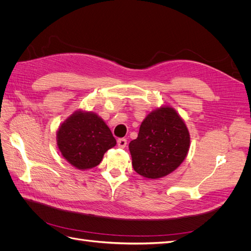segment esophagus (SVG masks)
<instances>
[{"label": "esophagus", "instance_id": "1", "mask_svg": "<svg viewBox=\"0 0 251 251\" xmlns=\"http://www.w3.org/2000/svg\"><path fill=\"white\" fill-rule=\"evenodd\" d=\"M117 144H118L119 148L125 149L126 147V138H119L117 140Z\"/></svg>", "mask_w": 251, "mask_h": 251}]
</instances>
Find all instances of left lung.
<instances>
[{
  "mask_svg": "<svg viewBox=\"0 0 251 251\" xmlns=\"http://www.w3.org/2000/svg\"><path fill=\"white\" fill-rule=\"evenodd\" d=\"M189 148L184 121L170 107L150 113L142 121L138 137L128 144L135 172L149 179L169 175L183 162Z\"/></svg>",
  "mask_w": 251,
  "mask_h": 251,
  "instance_id": "8db88e82",
  "label": "left lung"
}]
</instances>
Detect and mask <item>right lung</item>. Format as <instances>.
Segmentation results:
<instances>
[{"label": "right lung", "mask_w": 251, "mask_h": 251, "mask_svg": "<svg viewBox=\"0 0 251 251\" xmlns=\"http://www.w3.org/2000/svg\"><path fill=\"white\" fill-rule=\"evenodd\" d=\"M115 144L109 126L92 112H75L57 131L60 153L78 170L100 164L103 154Z\"/></svg>", "instance_id": "1"}]
</instances>
